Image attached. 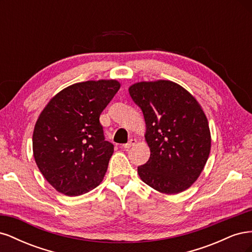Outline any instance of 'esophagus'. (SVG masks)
Returning a JSON list of instances; mask_svg holds the SVG:
<instances>
[{
	"label": "esophagus",
	"mask_w": 252,
	"mask_h": 252,
	"mask_svg": "<svg viewBox=\"0 0 252 252\" xmlns=\"http://www.w3.org/2000/svg\"><path fill=\"white\" fill-rule=\"evenodd\" d=\"M136 141L135 139H131V140H129V142L128 143H126V144H124L123 145V147L125 148V149H128V148H130V147H132V146H134V145L136 144Z\"/></svg>",
	"instance_id": "esophagus-1"
}]
</instances>
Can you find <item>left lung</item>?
Here are the masks:
<instances>
[{"label": "left lung", "mask_w": 252, "mask_h": 252, "mask_svg": "<svg viewBox=\"0 0 252 252\" xmlns=\"http://www.w3.org/2000/svg\"><path fill=\"white\" fill-rule=\"evenodd\" d=\"M142 109L150 149L138 167L141 180L157 191L178 194L199 179L211 148L207 117L196 98L168 80L143 81L128 88Z\"/></svg>", "instance_id": "1"}]
</instances>
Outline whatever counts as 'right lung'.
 Wrapping results in <instances>:
<instances>
[{"label": "right lung", "instance_id": "right-lung-1", "mask_svg": "<svg viewBox=\"0 0 252 252\" xmlns=\"http://www.w3.org/2000/svg\"><path fill=\"white\" fill-rule=\"evenodd\" d=\"M117 80L75 83L53 95L37 118L32 150L43 177L68 196L101 184L113 154L100 114L118 93Z\"/></svg>", "mask_w": 252, "mask_h": 252}]
</instances>
